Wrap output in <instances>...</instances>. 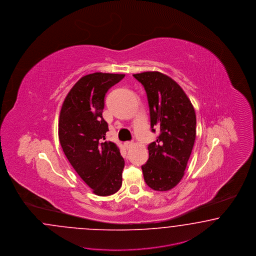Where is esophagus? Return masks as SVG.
Here are the masks:
<instances>
[{
  "label": "esophagus",
  "instance_id": "esophagus-1",
  "mask_svg": "<svg viewBox=\"0 0 256 256\" xmlns=\"http://www.w3.org/2000/svg\"><path fill=\"white\" fill-rule=\"evenodd\" d=\"M132 142L131 141H126V142H124V146H125V148H130V147L132 146Z\"/></svg>",
  "mask_w": 256,
  "mask_h": 256
}]
</instances>
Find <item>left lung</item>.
Masks as SVG:
<instances>
[{
	"label": "left lung",
	"instance_id": "1",
	"mask_svg": "<svg viewBox=\"0 0 256 256\" xmlns=\"http://www.w3.org/2000/svg\"><path fill=\"white\" fill-rule=\"evenodd\" d=\"M148 97L150 127L160 134L148 146L142 166L144 180L152 190L168 191L181 181L196 138V114L181 86L159 72L134 74Z\"/></svg>",
	"mask_w": 256,
	"mask_h": 256
}]
</instances>
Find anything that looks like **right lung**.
<instances>
[{
	"mask_svg": "<svg viewBox=\"0 0 256 256\" xmlns=\"http://www.w3.org/2000/svg\"><path fill=\"white\" fill-rule=\"evenodd\" d=\"M125 74L95 72L75 84L63 102L58 136L68 162L93 193L109 196L120 188L124 159L120 148L104 141L108 124L102 118L108 90Z\"/></svg>",
	"mask_w": 256,
	"mask_h": 256,
	"instance_id": "1",
	"label": "right lung"
}]
</instances>
